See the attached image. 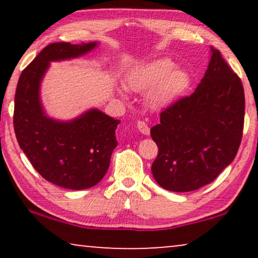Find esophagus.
I'll use <instances>...</instances> for the list:
<instances>
[{"instance_id": "1", "label": "esophagus", "mask_w": 258, "mask_h": 258, "mask_svg": "<svg viewBox=\"0 0 258 258\" xmlns=\"http://www.w3.org/2000/svg\"><path fill=\"white\" fill-rule=\"evenodd\" d=\"M137 129L140 130V133L141 134H143V135H149L150 134V129H149V126H148V124L146 122H143V121H139L137 122Z\"/></svg>"}]
</instances>
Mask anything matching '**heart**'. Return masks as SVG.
<instances>
[{
  "label": "heart",
  "mask_w": 258,
  "mask_h": 258,
  "mask_svg": "<svg viewBox=\"0 0 258 258\" xmlns=\"http://www.w3.org/2000/svg\"><path fill=\"white\" fill-rule=\"evenodd\" d=\"M190 84L191 76L188 70L176 68L175 62L165 57L142 63L125 76L128 89L148 90L147 102L154 110H164L172 107L188 91Z\"/></svg>",
  "instance_id": "b5f03b06"
}]
</instances>
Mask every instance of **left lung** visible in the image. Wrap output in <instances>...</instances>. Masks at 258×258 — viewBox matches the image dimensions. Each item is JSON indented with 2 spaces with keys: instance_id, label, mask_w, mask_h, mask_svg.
Listing matches in <instances>:
<instances>
[{
  "instance_id": "8db88e82",
  "label": "left lung",
  "mask_w": 258,
  "mask_h": 258,
  "mask_svg": "<svg viewBox=\"0 0 258 258\" xmlns=\"http://www.w3.org/2000/svg\"><path fill=\"white\" fill-rule=\"evenodd\" d=\"M244 124L241 80L211 47L195 93L161 112L150 129L158 147L151 172L165 190L188 192L209 184L234 161Z\"/></svg>"
}]
</instances>
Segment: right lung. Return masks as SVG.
<instances>
[{
	"mask_svg": "<svg viewBox=\"0 0 258 258\" xmlns=\"http://www.w3.org/2000/svg\"><path fill=\"white\" fill-rule=\"evenodd\" d=\"M98 42L51 43L21 74L15 94L14 129L17 142L38 174L70 190L96 185L107 172L117 147L115 119L96 108L69 121L52 118L41 101V83L50 62L81 57Z\"/></svg>",
	"mask_w": 258,
	"mask_h": 258,
	"instance_id": "right-lung-1",
	"label": "right lung"
}]
</instances>
